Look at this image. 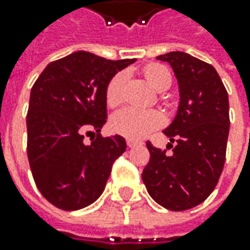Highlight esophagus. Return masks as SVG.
<instances>
[{
  "label": "esophagus",
  "mask_w": 250,
  "mask_h": 250,
  "mask_svg": "<svg viewBox=\"0 0 250 250\" xmlns=\"http://www.w3.org/2000/svg\"><path fill=\"white\" fill-rule=\"evenodd\" d=\"M126 145H128V147H136V146H139L140 142H138V140H132V139H128L126 140Z\"/></svg>",
  "instance_id": "34e87169"
}]
</instances>
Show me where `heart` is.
Listing matches in <instances>:
<instances>
[{
  "label": "heart",
  "mask_w": 250,
  "mask_h": 250,
  "mask_svg": "<svg viewBox=\"0 0 250 250\" xmlns=\"http://www.w3.org/2000/svg\"><path fill=\"white\" fill-rule=\"evenodd\" d=\"M145 76L149 83L157 90H166L171 84V75L161 65H149L145 68ZM126 75L118 72L111 78L105 89V100L110 107H115L122 101V89ZM164 124L163 114L156 110H139L126 107L117 111L111 118V129L124 138L139 140L146 138L153 130L159 129Z\"/></svg>",
  "instance_id": "heart-1"
}]
</instances>
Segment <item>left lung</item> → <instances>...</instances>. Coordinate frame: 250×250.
Returning a JSON list of instances; mask_svg holds the SVG:
<instances>
[{"label":"left lung","mask_w":250,"mask_h":250,"mask_svg":"<svg viewBox=\"0 0 250 250\" xmlns=\"http://www.w3.org/2000/svg\"><path fill=\"white\" fill-rule=\"evenodd\" d=\"M171 65L178 81L175 118L163 130L175 143L172 154L146 143L149 164L142 179L160 206L182 211L200 205L214 190L226 163L229 132L228 93L217 71L182 51L157 57Z\"/></svg>","instance_id":"8db88e82"}]
</instances>
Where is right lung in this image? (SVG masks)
<instances>
[{
  "label": "right lung",
  "instance_id": "1",
  "mask_svg": "<svg viewBox=\"0 0 250 250\" xmlns=\"http://www.w3.org/2000/svg\"><path fill=\"white\" fill-rule=\"evenodd\" d=\"M133 62L76 51L48 63L34 82L27 159L39 190L58 208L72 211L96 202L126 150L122 136L101 138L100 130L107 122V84ZM86 133L93 135L89 145L83 142Z\"/></svg>",
  "mask_w": 250,
  "mask_h": 250
}]
</instances>
